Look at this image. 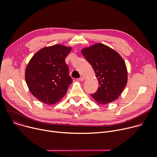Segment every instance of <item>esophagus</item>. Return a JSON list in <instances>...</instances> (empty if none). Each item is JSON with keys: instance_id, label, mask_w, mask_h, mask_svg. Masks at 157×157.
I'll use <instances>...</instances> for the list:
<instances>
[{"instance_id": "obj_1", "label": "esophagus", "mask_w": 157, "mask_h": 157, "mask_svg": "<svg viewBox=\"0 0 157 157\" xmlns=\"http://www.w3.org/2000/svg\"><path fill=\"white\" fill-rule=\"evenodd\" d=\"M79 80L81 81H83L84 80V77L83 76H81L80 78H79Z\"/></svg>"}]
</instances>
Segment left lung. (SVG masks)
<instances>
[{
    "label": "left lung",
    "mask_w": 157,
    "mask_h": 157,
    "mask_svg": "<svg viewBox=\"0 0 157 157\" xmlns=\"http://www.w3.org/2000/svg\"><path fill=\"white\" fill-rule=\"evenodd\" d=\"M82 55L95 72L99 86L91 94L99 104L116 101L127 82V71L125 61L115 50L102 43L83 48Z\"/></svg>",
    "instance_id": "left-lung-1"
}]
</instances>
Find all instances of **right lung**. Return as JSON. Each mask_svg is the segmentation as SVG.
<instances>
[{
    "label": "right lung",
    "instance_id": "1",
    "mask_svg": "<svg viewBox=\"0 0 157 157\" xmlns=\"http://www.w3.org/2000/svg\"><path fill=\"white\" fill-rule=\"evenodd\" d=\"M71 47L61 44L43 48L30 60L25 80L30 93L46 104L58 102L73 82L65 58Z\"/></svg>",
    "mask_w": 157,
    "mask_h": 157
}]
</instances>
